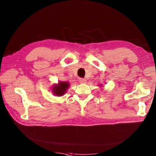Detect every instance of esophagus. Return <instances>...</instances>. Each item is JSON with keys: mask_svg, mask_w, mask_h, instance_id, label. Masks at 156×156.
Segmentation results:
<instances>
[{"mask_svg": "<svg viewBox=\"0 0 156 156\" xmlns=\"http://www.w3.org/2000/svg\"><path fill=\"white\" fill-rule=\"evenodd\" d=\"M79 83H87V80L85 79L81 78V79H79Z\"/></svg>", "mask_w": 156, "mask_h": 156, "instance_id": "esophagus-1", "label": "esophagus"}]
</instances>
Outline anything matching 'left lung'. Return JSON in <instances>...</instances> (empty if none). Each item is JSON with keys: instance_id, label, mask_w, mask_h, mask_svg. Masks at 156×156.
I'll return each instance as SVG.
<instances>
[{"instance_id": "1", "label": "left lung", "mask_w": 156, "mask_h": 156, "mask_svg": "<svg viewBox=\"0 0 156 156\" xmlns=\"http://www.w3.org/2000/svg\"><path fill=\"white\" fill-rule=\"evenodd\" d=\"M100 87H102V86H101V85H100Z\"/></svg>"}]
</instances>
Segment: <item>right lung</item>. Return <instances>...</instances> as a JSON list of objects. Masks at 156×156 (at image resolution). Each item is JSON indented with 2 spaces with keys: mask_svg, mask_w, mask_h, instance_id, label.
Here are the masks:
<instances>
[{
  "mask_svg": "<svg viewBox=\"0 0 156 156\" xmlns=\"http://www.w3.org/2000/svg\"><path fill=\"white\" fill-rule=\"evenodd\" d=\"M69 87V83L68 82L59 81L57 84H54L52 87V92L56 96H62Z\"/></svg>",
  "mask_w": 156,
  "mask_h": 156,
  "instance_id": "add662e5",
  "label": "right lung"
}]
</instances>
